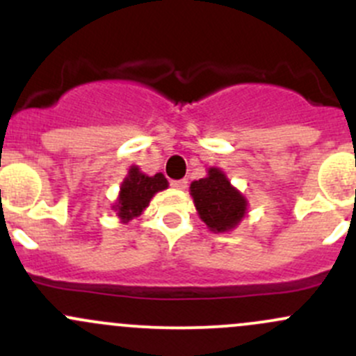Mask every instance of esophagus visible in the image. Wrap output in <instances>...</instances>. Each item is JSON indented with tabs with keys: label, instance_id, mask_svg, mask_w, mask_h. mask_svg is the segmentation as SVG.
Wrapping results in <instances>:
<instances>
[{
	"label": "esophagus",
	"instance_id": "esophagus-1",
	"mask_svg": "<svg viewBox=\"0 0 356 356\" xmlns=\"http://www.w3.org/2000/svg\"><path fill=\"white\" fill-rule=\"evenodd\" d=\"M170 186L175 189H186L188 188V181L186 179H179V181H170Z\"/></svg>",
	"mask_w": 356,
	"mask_h": 356
}]
</instances>
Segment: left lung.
<instances>
[{"instance_id": "8db88e82", "label": "left lung", "mask_w": 356, "mask_h": 356, "mask_svg": "<svg viewBox=\"0 0 356 356\" xmlns=\"http://www.w3.org/2000/svg\"><path fill=\"white\" fill-rule=\"evenodd\" d=\"M189 191L200 218L210 231H232L246 215V198L231 184L220 168H208L207 177L191 182Z\"/></svg>"}]
</instances>
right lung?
Masks as SVG:
<instances>
[{"label":"right lung","mask_w":356,"mask_h":356,"mask_svg":"<svg viewBox=\"0 0 356 356\" xmlns=\"http://www.w3.org/2000/svg\"><path fill=\"white\" fill-rule=\"evenodd\" d=\"M168 188V182L163 174L146 175L139 170V167L132 165L129 168L127 177L124 179L120 186V193H118L117 203L113 204V210L117 211L118 218L124 224L132 220L134 217H139L146 207L149 204L153 196L158 191H163Z\"/></svg>","instance_id":"add662e5"}]
</instances>
